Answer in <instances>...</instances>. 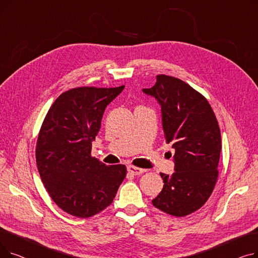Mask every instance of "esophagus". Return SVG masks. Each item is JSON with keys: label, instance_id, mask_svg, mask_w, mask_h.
<instances>
[{"label": "esophagus", "instance_id": "obj_1", "mask_svg": "<svg viewBox=\"0 0 258 258\" xmlns=\"http://www.w3.org/2000/svg\"><path fill=\"white\" fill-rule=\"evenodd\" d=\"M127 171L132 174H135V175H139L143 172H145V169L143 168H139V167H136V166H133V165H130L127 166Z\"/></svg>", "mask_w": 258, "mask_h": 258}]
</instances>
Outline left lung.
I'll list each match as a JSON object with an SVG mask.
<instances>
[{
	"mask_svg": "<svg viewBox=\"0 0 258 258\" xmlns=\"http://www.w3.org/2000/svg\"><path fill=\"white\" fill-rule=\"evenodd\" d=\"M143 92L159 101L164 137L174 150L175 171L160 173L164 186L153 205L182 218L205 204L218 181L219 122L208 100L179 78L157 75L155 86Z\"/></svg>",
	"mask_w": 258,
	"mask_h": 258,
	"instance_id": "8db88e82",
	"label": "left lung"
}]
</instances>
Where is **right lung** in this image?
Listing matches in <instances>:
<instances>
[{
  "label": "right lung",
  "instance_id": "obj_1",
  "mask_svg": "<svg viewBox=\"0 0 258 258\" xmlns=\"http://www.w3.org/2000/svg\"><path fill=\"white\" fill-rule=\"evenodd\" d=\"M123 89L63 92L39 130L35 158L40 179L53 202L76 218H91L110 206L126 175L125 165L107 166L91 156L105 107Z\"/></svg>",
  "mask_w": 258,
  "mask_h": 258
}]
</instances>
